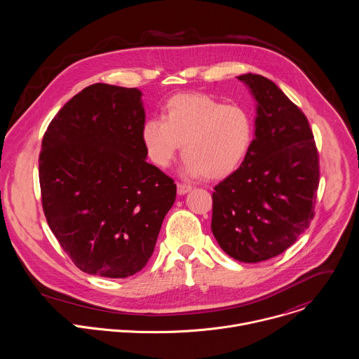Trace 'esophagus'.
I'll use <instances>...</instances> for the list:
<instances>
[{
	"instance_id": "34e87169",
	"label": "esophagus",
	"mask_w": 359,
	"mask_h": 359,
	"mask_svg": "<svg viewBox=\"0 0 359 359\" xmlns=\"http://www.w3.org/2000/svg\"><path fill=\"white\" fill-rule=\"evenodd\" d=\"M191 190V186L190 184H184V183H177V194H186Z\"/></svg>"
}]
</instances>
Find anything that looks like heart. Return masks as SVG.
I'll return each instance as SVG.
<instances>
[{
	"instance_id": "b5f03b06",
	"label": "heart",
	"mask_w": 359,
	"mask_h": 359,
	"mask_svg": "<svg viewBox=\"0 0 359 359\" xmlns=\"http://www.w3.org/2000/svg\"><path fill=\"white\" fill-rule=\"evenodd\" d=\"M252 119L240 105H224L206 93H179L165 105L162 119H147L140 140L159 169L170 165L182 144L184 173L222 179L244 161L252 142Z\"/></svg>"
}]
</instances>
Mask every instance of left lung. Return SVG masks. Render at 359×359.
<instances>
[{
    "instance_id": "8db88e82",
    "label": "left lung",
    "mask_w": 359,
    "mask_h": 359,
    "mask_svg": "<svg viewBox=\"0 0 359 359\" xmlns=\"http://www.w3.org/2000/svg\"><path fill=\"white\" fill-rule=\"evenodd\" d=\"M255 100L254 139L240 168L213 191L212 231L226 254L259 263L309 229L318 190V153L305 115L270 79L237 76Z\"/></svg>"
}]
</instances>
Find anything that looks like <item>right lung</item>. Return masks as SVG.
<instances>
[{"label":"right lung","instance_id":"add662e5","mask_svg":"<svg viewBox=\"0 0 359 359\" xmlns=\"http://www.w3.org/2000/svg\"><path fill=\"white\" fill-rule=\"evenodd\" d=\"M142 92L93 83L50 121L39 155L42 208L83 273L126 278L155 250L176 184L146 162Z\"/></svg>","mask_w":359,"mask_h":359}]
</instances>
